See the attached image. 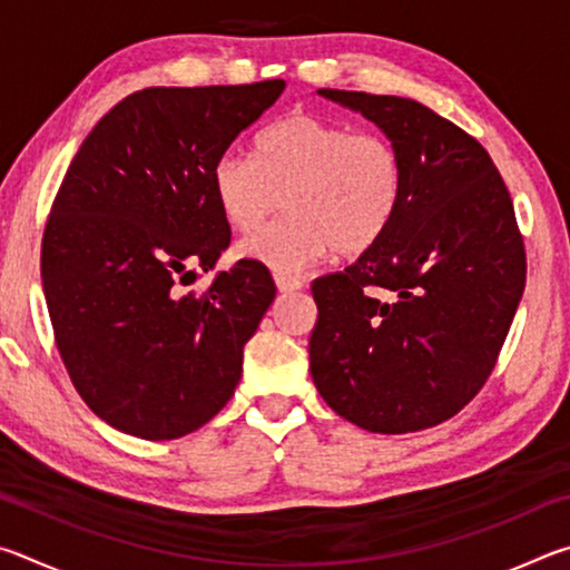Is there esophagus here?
<instances>
[{
  "label": "esophagus",
  "instance_id": "obj_1",
  "mask_svg": "<svg viewBox=\"0 0 570 570\" xmlns=\"http://www.w3.org/2000/svg\"><path fill=\"white\" fill-rule=\"evenodd\" d=\"M276 288L282 294H292V292H298V288H304V282L302 278H296V276H286V274H276Z\"/></svg>",
  "mask_w": 570,
  "mask_h": 570
}]
</instances>
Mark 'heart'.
<instances>
[{"label":"heart","instance_id":"b5f03b06","mask_svg":"<svg viewBox=\"0 0 570 570\" xmlns=\"http://www.w3.org/2000/svg\"><path fill=\"white\" fill-rule=\"evenodd\" d=\"M230 228L248 234L278 208L286 218L240 240L236 254L296 274L326 254L362 256L387 236L404 198L397 146L377 132L294 112L258 135L256 160L224 153L210 170Z\"/></svg>","mask_w":570,"mask_h":570}]
</instances>
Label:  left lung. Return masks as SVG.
Listing matches in <instances>:
<instances>
[{
    "instance_id": "8db88e82",
    "label": "left lung",
    "mask_w": 570,
    "mask_h": 570,
    "mask_svg": "<svg viewBox=\"0 0 570 570\" xmlns=\"http://www.w3.org/2000/svg\"><path fill=\"white\" fill-rule=\"evenodd\" d=\"M320 95L362 112L397 146L404 198L377 246L312 284V380L362 430L435 428L482 390L523 296L513 200L488 150L422 102Z\"/></svg>"
}]
</instances>
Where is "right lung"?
Instances as JSON below:
<instances>
[{
  "label": "right lung",
  "instance_id": "1",
  "mask_svg": "<svg viewBox=\"0 0 570 570\" xmlns=\"http://www.w3.org/2000/svg\"><path fill=\"white\" fill-rule=\"evenodd\" d=\"M284 80L128 95L72 158L42 236L55 342L110 428L176 440L234 397L244 344L276 296L250 258L183 292L230 244L210 170Z\"/></svg>",
  "mask_w": 570,
  "mask_h": 570
}]
</instances>
